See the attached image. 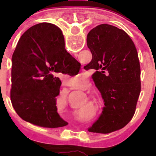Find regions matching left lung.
Instances as JSON below:
<instances>
[{
  "label": "left lung",
  "instance_id": "1",
  "mask_svg": "<svg viewBox=\"0 0 156 156\" xmlns=\"http://www.w3.org/2000/svg\"><path fill=\"white\" fill-rule=\"evenodd\" d=\"M87 44L92 60L84 69L94 71L92 78L105 101L102 113L91 128L98 133H111L124 127L134 115L140 93L138 55L126 32L111 25L92 29Z\"/></svg>",
  "mask_w": 156,
  "mask_h": 156
}]
</instances>
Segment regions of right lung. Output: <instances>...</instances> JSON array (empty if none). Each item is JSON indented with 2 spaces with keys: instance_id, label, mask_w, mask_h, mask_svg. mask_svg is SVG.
<instances>
[{
  "instance_id": "right-lung-1",
  "label": "right lung",
  "mask_w": 156,
  "mask_h": 156,
  "mask_svg": "<svg viewBox=\"0 0 156 156\" xmlns=\"http://www.w3.org/2000/svg\"><path fill=\"white\" fill-rule=\"evenodd\" d=\"M63 42L58 27L41 23L22 35L12 55V106L23 120L41 127L67 123L57 112L56 97L62 84L58 76L80 63L63 49Z\"/></svg>"
}]
</instances>
